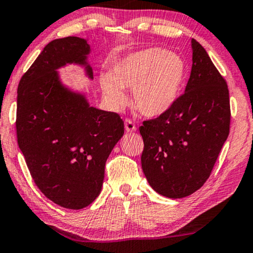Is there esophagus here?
<instances>
[{"label": "esophagus", "mask_w": 253, "mask_h": 253, "mask_svg": "<svg viewBox=\"0 0 253 253\" xmlns=\"http://www.w3.org/2000/svg\"><path fill=\"white\" fill-rule=\"evenodd\" d=\"M124 127H126V132H133V131H136V126H134L133 122L131 120H126L124 121Z\"/></svg>", "instance_id": "34e87169"}]
</instances>
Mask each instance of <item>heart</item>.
<instances>
[{"mask_svg": "<svg viewBox=\"0 0 253 253\" xmlns=\"http://www.w3.org/2000/svg\"><path fill=\"white\" fill-rule=\"evenodd\" d=\"M185 78L186 63L181 55L162 48H146L120 58L112 74L100 77V86L117 110L129 102L123 87L132 88L138 110L147 117H158L177 101Z\"/></svg>", "mask_w": 253, "mask_h": 253, "instance_id": "obj_1", "label": "heart"}]
</instances>
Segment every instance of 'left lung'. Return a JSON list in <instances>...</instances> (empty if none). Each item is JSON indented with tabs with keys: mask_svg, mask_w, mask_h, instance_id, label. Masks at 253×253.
Listing matches in <instances>:
<instances>
[{
	"mask_svg": "<svg viewBox=\"0 0 253 253\" xmlns=\"http://www.w3.org/2000/svg\"><path fill=\"white\" fill-rule=\"evenodd\" d=\"M191 75L184 94L167 113L139 127L141 168L148 184L172 199L202 188L229 134L227 83L202 44L191 39Z\"/></svg>",
	"mask_w": 253,
	"mask_h": 253,
	"instance_id": "8db88e82",
	"label": "left lung"
}]
</instances>
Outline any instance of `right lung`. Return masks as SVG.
Listing matches in <instances>:
<instances>
[{
  "instance_id": "obj_1",
  "label": "right lung",
  "mask_w": 253,
  "mask_h": 253,
  "mask_svg": "<svg viewBox=\"0 0 253 253\" xmlns=\"http://www.w3.org/2000/svg\"><path fill=\"white\" fill-rule=\"evenodd\" d=\"M87 40L50 41L19 82L17 140L34 183L64 209L82 210L101 191L105 165L124 133L116 113L89 105L86 92L64 84L58 70L79 65L93 79Z\"/></svg>"
}]
</instances>
